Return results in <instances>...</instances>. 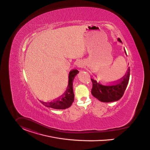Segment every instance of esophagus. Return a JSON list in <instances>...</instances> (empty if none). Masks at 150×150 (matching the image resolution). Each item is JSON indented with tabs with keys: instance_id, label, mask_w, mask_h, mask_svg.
<instances>
[{
	"instance_id": "34e87169",
	"label": "esophagus",
	"mask_w": 150,
	"mask_h": 150,
	"mask_svg": "<svg viewBox=\"0 0 150 150\" xmlns=\"http://www.w3.org/2000/svg\"><path fill=\"white\" fill-rule=\"evenodd\" d=\"M76 66L79 68H82L83 67V62H82V61L79 60L77 61V64H76Z\"/></svg>"
}]
</instances>
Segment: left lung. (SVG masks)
Masks as SVG:
<instances>
[{
    "mask_svg": "<svg viewBox=\"0 0 150 150\" xmlns=\"http://www.w3.org/2000/svg\"><path fill=\"white\" fill-rule=\"evenodd\" d=\"M118 41L122 43L120 38ZM125 52H126L125 50ZM130 79V67L127 69L126 74L119 80L111 82L108 85H103L100 82L91 79L93 83L91 89L92 95L97 99L103 102H115L120 100L123 96L129 83Z\"/></svg>",
    "mask_w": 150,
    "mask_h": 150,
    "instance_id": "obj_1",
    "label": "left lung"
}]
</instances>
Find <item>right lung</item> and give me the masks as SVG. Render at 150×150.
I'll return each mask as SVG.
<instances>
[{"label": "right lung", "instance_id": "1", "mask_svg": "<svg viewBox=\"0 0 150 150\" xmlns=\"http://www.w3.org/2000/svg\"><path fill=\"white\" fill-rule=\"evenodd\" d=\"M79 73V70L77 69H72L69 71L68 85L63 94L52 101L43 102L40 100V102L46 107L57 110H64L69 108L74 100V94L73 89V80Z\"/></svg>", "mask_w": 150, "mask_h": 150}]
</instances>
